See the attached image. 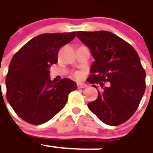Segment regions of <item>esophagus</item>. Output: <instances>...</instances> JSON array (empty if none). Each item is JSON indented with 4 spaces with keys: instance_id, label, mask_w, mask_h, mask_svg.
<instances>
[{
    "instance_id": "34e87169",
    "label": "esophagus",
    "mask_w": 153,
    "mask_h": 153,
    "mask_svg": "<svg viewBox=\"0 0 153 153\" xmlns=\"http://www.w3.org/2000/svg\"><path fill=\"white\" fill-rule=\"evenodd\" d=\"M87 86V85L85 83H81V84H78V88H86Z\"/></svg>"
}]
</instances>
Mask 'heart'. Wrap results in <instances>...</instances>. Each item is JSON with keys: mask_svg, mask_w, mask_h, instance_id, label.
Wrapping results in <instances>:
<instances>
[{"mask_svg": "<svg viewBox=\"0 0 153 153\" xmlns=\"http://www.w3.org/2000/svg\"><path fill=\"white\" fill-rule=\"evenodd\" d=\"M82 76H83V73L81 72V71H78V72H76L75 74V77L76 78H78V79L81 78Z\"/></svg>", "mask_w": 153, "mask_h": 153, "instance_id": "obj_1", "label": "heart"}]
</instances>
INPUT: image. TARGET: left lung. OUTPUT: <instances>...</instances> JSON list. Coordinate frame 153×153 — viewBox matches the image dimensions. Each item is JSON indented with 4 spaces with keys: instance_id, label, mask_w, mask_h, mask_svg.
<instances>
[{
    "instance_id": "1",
    "label": "left lung",
    "mask_w": 153,
    "mask_h": 153,
    "mask_svg": "<svg viewBox=\"0 0 153 153\" xmlns=\"http://www.w3.org/2000/svg\"><path fill=\"white\" fill-rule=\"evenodd\" d=\"M77 37L95 59L88 82L99 95L88 107L105 124H123L135 113L146 90V71L139 54L132 45L109 31H77ZM103 81L110 85L105 87Z\"/></svg>"
}]
</instances>
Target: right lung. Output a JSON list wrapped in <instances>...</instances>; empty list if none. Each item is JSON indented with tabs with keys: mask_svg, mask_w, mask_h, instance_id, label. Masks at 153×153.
<instances>
[{
	"mask_svg": "<svg viewBox=\"0 0 153 153\" xmlns=\"http://www.w3.org/2000/svg\"><path fill=\"white\" fill-rule=\"evenodd\" d=\"M76 32L42 34L30 40L13 56L6 77L7 99L16 114L33 125L46 123L65 107L75 82L65 78L54 83L49 68L58 62L62 46Z\"/></svg>",
	"mask_w": 153,
	"mask_h": 153,
	"instance_id": "obj_1",
	"label": "right lung"
}]
</instances>
